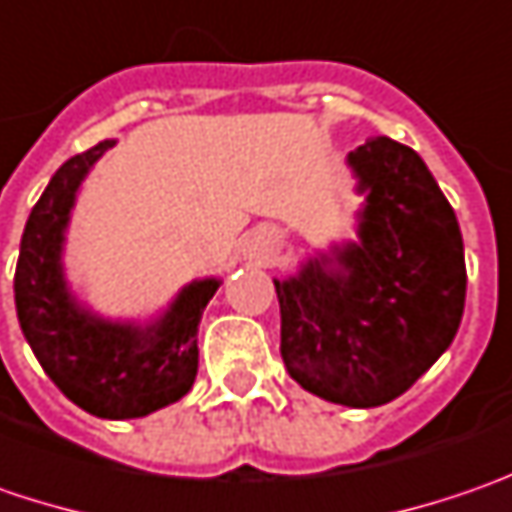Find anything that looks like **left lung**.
<instances>
[{"label":"left lung","instance_id":"obj_1","mask_svg":"<svg viewBox=\"0 0 512 512\" xmlns=\"http://www.w3.org/2000/svg\"><path fill=\"white\" fill-rule=\"evenodd\" d=\"M346 163L367 197L358 240L275 280L280 355L312 395L367 410L407 392L453 344L467 266L456 212L410 145L372 137Z\"/></svg>","mask_w":512,"mask_h":512}]
</instances>
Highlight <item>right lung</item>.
<instances>
[{
  "label": "right lung",
  "mask_w": 512,
  "mask_h": 512,
  "mask_svg": "<svg viewBox=\"0 0 512 512\" xmlns=\"http://www.w3.org/2000/svg\"><path fill=\"white\" fill-rule=\"evenodd\" d=\"M114 145L82 151L56 168L25 223L13 275L16 315L48 378L97 418H143L180 401L197 375V323L220 280L183 286L148 326L105 321L79 306L62 272V243L77 191L91 166Z\"/></svg>",
  "instance_id": "1"
}]
</instances>
